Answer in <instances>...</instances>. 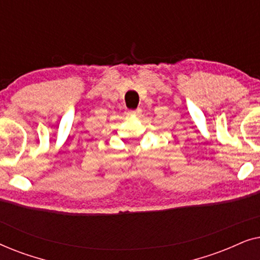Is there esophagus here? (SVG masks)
<instances>
[{
  "mask_svg": "<svg viewBox=\"0 0 260 260\" xmlns=\"http://www.w3.org/2000/svg\"><path fill=\"white\" fill-rule=\"evenodd\" d=\"M141 113H142V110L141 109H136V110H130L129 112H127V115H130V116H141Z\"/></svg>",
  "mask_w": 260,
  "mask_h": 260,
  "instance_id": "34e87169",
  "label": "esophagus"
}]
</instances>
